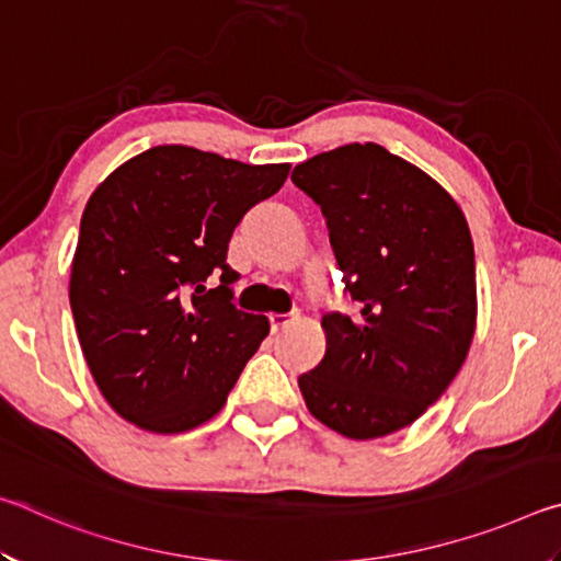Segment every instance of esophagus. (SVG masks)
I'll use <instances>...</instances> for the list:
<instances>
[{"label": "esophagus", "instance_id": "esophagus-1", "mask_svg": "<svg viewBox=\"0 0 561 561\" xmlns=\"http://www.w3.org/2000/svg\"><path fill=\"white\" fill-rule=\"evenodd\" d=\"M294 321V314H272L270 317V327H272V334H279L282 329H287Z\"/></svg>", "mask_w": 561, "mask_h": 561}]
</instances>
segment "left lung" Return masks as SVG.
I'll use <instances>...</instances> for the list:
<instances>
[{
	"label": "left lung",
	"instance_id": "left-lung-1",
	"mask_svg": "<svg viewBox=\"0 0 561 561\" xmlns=\"http://www.w3.org/2000/svg\"><path fill=\"white\" fill-rule=\"evenodd\" d=\"M291 183L321 207L358 314L321 319L327 354L299 376L309 413L354 440L411 425L468 356L478 289L470 227L438 180L378 144L304 160Z\"/></svg>",
	"mask_w": 561,
	"mask_h": 561
}]
</instances>
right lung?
Returning <instances> with one entry per match:
<instances>
[{
	"label": "right lung",
	"mask_w": 561,
	"mask_h": 561,
	"mask_svg": "<svg viewBox=\"0 0 561 561\" xmlns=\"http://www.w3.org/2000/svg\"><path fill=\"white\" fill-rule=\"evenodd\" d=\"M289 168L156 146L93 190L69 299L93 381L128 423L173 435L222 411L270 334L267 317L234 309L227 244Z\"/></svg>",
	"instance_id": "add662e5"
}]
</instances>
